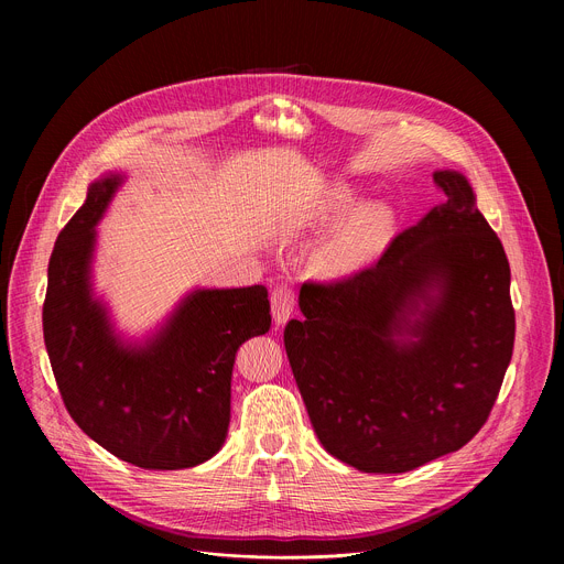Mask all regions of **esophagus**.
Masks as SVG:
<instances>
[{
	"instance_id": "obj_1",
	"label": "esophagus",
	"mask_w": 564,
	"mask_h": 564,
	"mask_svg": "<svg viewBox=\"0 0 564 564\" xmlns=\"http://www.w3.org/2000/svg\"><path fill=\"white\" fill-rule=\"evenodd\" d=\"M294 308V292L288 285H276L272 292V315L276 327H283V324L290 319Z\"/></svg>"
}]
</instances>
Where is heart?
<instances>
[{"mask_svg":"<svg viewBox=\"0 0 564 564\" xmlns=\"http://www.w3.org/2000/svg\"><path fill=\"white\" fill-rule=\"evenodd\" d=\"M351 196L343 194L334 200L324 219H334L351 205ZM393 228V213L383 203H364L324 245L322 264L332 276H351L383 249Z\"/></svg>","mask_w":564,"mask_h":564,"instance_id":"obj_1","label":"heart"}]
</instances>
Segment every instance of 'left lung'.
Instances as JSON below:
<instances>
[{
	"instance_id": "8db88e82",
	"label": "left lung",
	"mask_w": 564,
	"mask_h": 564,
	"mask_svg": "<svg viewBox=\"0 0 564 564\" xmlns=\"http://www.w3.org/2000/svg\"><path fill=\"white\" fill-rule=\"evenodd\" d=\"M372 267L304 283L283 343L313 430L364 473H404L480 432L514 347L510 262L466 175Z\"/></svg>"
}]
</instances>
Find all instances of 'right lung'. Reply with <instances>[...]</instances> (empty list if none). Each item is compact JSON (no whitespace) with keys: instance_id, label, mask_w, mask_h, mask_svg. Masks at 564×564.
Segmentation results:
<instances>
[{"instance_id":"obj_1","label":"right lung","mask_w":564,"mask_h":564,"mask_svg":"<svg viewBox=\"0 0 564 564\" xmlns=\"http://www.w3.org/2000/svg\"><path fill=\"white\" fill-rule=\"evenodd\" d=\"M123 183V171L100 175L56 237L43 304L47 357L73 421L105 451L139 468H189L224 446L235 354L270 332V300L262 285L196 288L155 332L126 338L94 288L96 226Z\"/></svg>"}]
</instances>
